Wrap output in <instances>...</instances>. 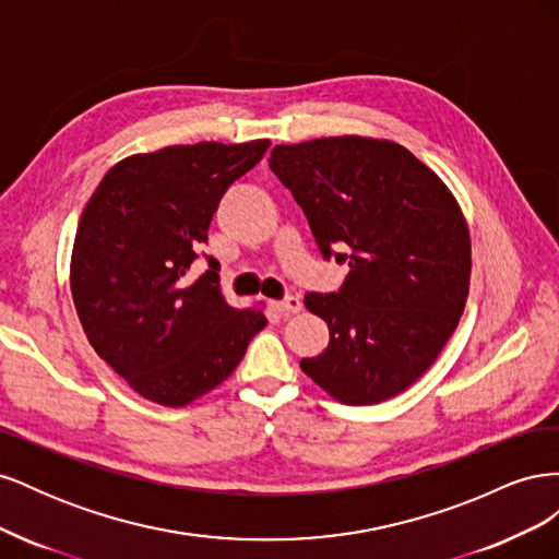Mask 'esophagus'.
Wrapping results in <instances>:
<instances>
[{
  "mask_svg": "<svg viewBox=\"0 0 559 559\" xmlns=\"http://www.w3.org/2000/svg\"><path fill=\"white\" fill-rule=\"evenodd\" d=\"M270 306H273V310H277L280 314H296L302 308V302L298 296H286L282 300H273Z\"/></svg>",
  "mask_w": 559,
  "mask_h": 559,
  "instance_id": "obj_1",
  "label": "esophagus"
}]
</instances>
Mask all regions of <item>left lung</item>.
<instances>
[{
  "label": "left lung",
  "mask_w": 559,
  "mask_h": 559,
  "mask_svg": "<svg viewBox=\"0 0 559 559\" xmlns=\"http://www.w3.org/2000/svg\"><path fill=\"white\" fill-rule=\"evenodd\" d=\"M326 261L349 265L333 294L306 308L329 324V347L306 370L347 405L408 389L454 333L468 296L471 238L448 186L408 148L345 134L270 151Z\"/></svg>",
  "instance_id": "obj_1"
}]
</instances>
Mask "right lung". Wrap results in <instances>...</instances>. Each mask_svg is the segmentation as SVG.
<instances>
[{
  "label": "right lung",
  "instance_id": "right-lung-1",
  "mask_svg": "<svg viewBox=\"0 0 559 559\" xmlns=\"http://www.w3.org/2000/svg\"><path fill=\"white\" fill-rule=\"evenodd\" d=\"M267 140L198 142L116 163L81 214L70 284L91 345L140 396L186 405L222 384L267 319L222 296L216 259L189 270L228 186Z\"/></svg>",
  "mask_w": 559,
  "mask_h": 559
}]
</instances>
